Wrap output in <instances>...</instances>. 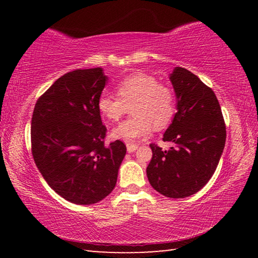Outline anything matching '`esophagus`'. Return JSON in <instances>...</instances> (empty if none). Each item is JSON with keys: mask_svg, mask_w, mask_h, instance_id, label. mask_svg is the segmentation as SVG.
Instances as JSON below:
<instances>
[{"mask_svg": "<svg viewBox=\"0 0 258 258\" xmlns=\"http://www.w3.org/2000/svg\"><path fill=\"white\" fill-rule=\"evenodd\" d=\"M138 145H135V143H127V145H126V148H127V151L128 152H134L135 150L138 149Z\"/></svg>", "mask_w": 258, "mask_h": 258, "instance_id": "esophagus-1", "label": "esophagus"}]
</instances>
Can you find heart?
<instances>
[{"label":"heart","mask_w":258,"mask_h":258,"mask_svg":"<svg viewBox=\"0 0 258 258\" xmlns=\"http://www.w3.org/2000/svg\"><path fill=\"white\" fill-rule=\"evenodd\" d=\"M117 95L101 94L100 112L110 121H118L132 108L133 117L112 130V138L132 143L146 138L152 127L163 128L175 113V95L171 87L155 76L137 73L125 77L116 87Z\"/></svg>","instance_id":"obj_1"}]
</instances>
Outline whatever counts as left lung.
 <instances>
[{
	"instance_id": "8db88e82",
	"label": "left lung",
	"mask_w": 258,
	"mask_h": 258,
	"mask_svg": "<svg viewBox=\"0 0 258 258\" xmlns=\"http://www.w3.org/2000/svg\"><path fill=\"white\" fill-rule=\"evenodd\" d=\"M171 82L177 112L164 134L173 147L151 143L147 167L151 186L168 198H185L207 184L220 161L226 139L223 115L214 91L185 68L176 67Z\"/></svg>"
}]
</instances>
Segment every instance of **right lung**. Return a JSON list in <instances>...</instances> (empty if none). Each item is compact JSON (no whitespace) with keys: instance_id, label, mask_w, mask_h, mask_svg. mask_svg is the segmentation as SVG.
<instances>
[{"instance_id":"right-lung-1","label":"right lung","mask_w":258,"mask_h":258,"mask_svg":"<svg viewBox=\"0 0 258 258\" xmlns=\"http://www.w3.org/2000/svg\"><path fill=\"white\" fill-rule=\"evenodd\" d=\"M102 68L77 69L58 78L35 104L30 141L38 171L68 202L92 205L110 194L126 154L120 140L104 143L98 100Z\"/></svg>"}]
</instances>
